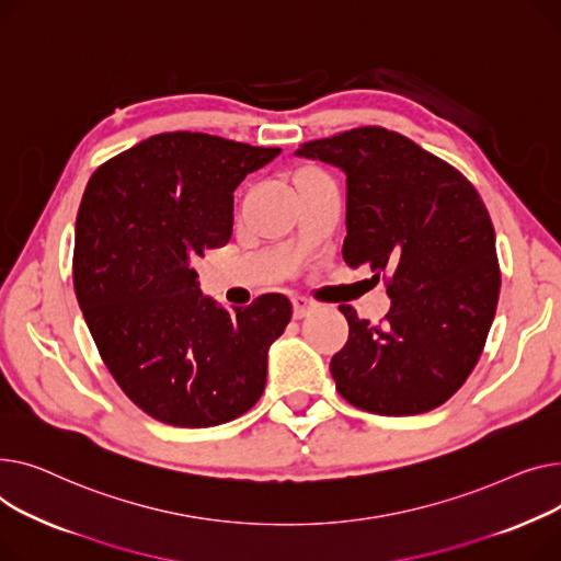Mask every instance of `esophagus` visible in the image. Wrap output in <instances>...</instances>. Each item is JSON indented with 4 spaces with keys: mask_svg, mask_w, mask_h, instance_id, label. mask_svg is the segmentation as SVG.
Here are the masks:
<instances>
[{
    "mask_svg": "<svg viewBox=\"0 0 561 561\" xmlns=\"http://www.w3.org/2000/svg\"><path fill=\"white\" fill-rule=\"evenodd\" d=\"M291 306H294V319H304L314 308V304L310 299H306V296H296V299L291 301Z\"/></svg>",
    "mask_w": 561,
    "mask_h": 561,
    "instance_id": "esophagus-1",
    "label": "esophagus"
}]
</instances>
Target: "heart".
<instances>
[{
  "instance_id": "b5f03b06",
  "label": "heart",
  "mask_w": 561,
  "mask_h": 561,
  "mask_svg": "<svg viewBox=\"0 0 561 561\" xmlns=\"http://www.w3.org/2000/svg\"><path fill=\"white\" fill-rule=\"evenodd\" d=\"M304 172H306V170H304Z\"/></svg>"
}]
</instances>
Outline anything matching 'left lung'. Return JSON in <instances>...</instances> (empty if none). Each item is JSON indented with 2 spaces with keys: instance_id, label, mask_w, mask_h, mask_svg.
<instances>
[{
  "instance_id": "1",
  "label": "left lung",
  "mask_w": 561,
  "mask_h": 561,
  "mask_svg": "<svg viewBox=\"0 0 561 561\" xmlns=\"http://www.w3.org/2000/svg\"><path fill=\"white\" fill-rule=\"evenodd\" d=\"M296 153L346 172L344 262L382 276L391 296L380 323L340 306L348 340L331 359L337 391L382 416L444 405L476 369L501 294L496 233L478 190L382 126L310 140Z\"/></svg>"
}]
</instances>
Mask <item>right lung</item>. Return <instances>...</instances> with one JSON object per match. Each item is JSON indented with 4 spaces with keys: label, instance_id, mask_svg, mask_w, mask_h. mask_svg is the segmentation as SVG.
Here are the masks:
<instances>
[{
    "label": "right lung",
    "instance_id": "right-lung-1",
    "mask_svg": "<svg viewBox=\"0 0 561 561\" xmlns=\"http://www.w3.org/2000/svg\"><path fill=\"white\" fill-rule=\"evenodd\" d=\"M280 153L168 130L99 168L77 215L72 278L90 335L126 397L151 419L210 427L265 391L267 351L291 319L285 294L228 312L192 257L233 233V190Z\"/></svg>",
    "mask_w": 561,
    "mask_h": 561
}]
</instances>
